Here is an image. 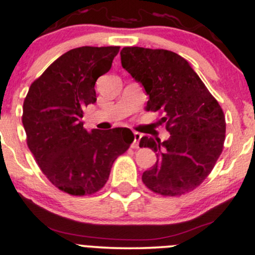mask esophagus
<instances>
[{"label": "esophagus", "instance_id": "1", "mask_svg": "<svg viewBox=\"0 0 255 255\" xmlns=\"http://www.w3.org/2000/svg\"><path fill=\"white\" fill-rule=\"evenodd\" d=\"M141 137H142V135L140 132H133V142L131 145L132 148H138V142H140Z\"/></svg>", "mask_w": 255, "mask_h": 255}]
</instances>
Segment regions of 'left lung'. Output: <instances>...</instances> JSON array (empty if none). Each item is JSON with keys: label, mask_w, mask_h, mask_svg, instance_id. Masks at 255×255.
<instances>
[{"label": "left lung", "mask_w": 255, "mask_h": 255, "mask_svg": "<svg viewBox=\"0 0 255 255\" xmlns=\"http://www.w3.org/2000/svg\"><path fill=\"white\" fill-rule=\"evenodd\" d=\"M122 65L145 88L147 112L163 114L169 138L143 136L140 147L156 152L157 162L142 174L149 190L180 196L198 188L222 153L226 122L212 97L189 62L163 49L128 46L120 51Z\"/></svg>", "instance_id": "obj_1"}]
</instances>
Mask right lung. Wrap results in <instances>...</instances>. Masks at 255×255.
Segmentation results:
<instances>
[{
    "mask_svg": "<svg viewBox=\"0 0 255 255\" xmlns=\"http://www.w3.org/2000/svg\"><path fill=\"white\" fill-rule=\"evenodd\" d=\"M119 46H82L65 52L30 85L23 103L27 145L57 189L92 195L108 180L115 159L133 141L130 128L87 131L83 110L96 103L94 85L112 67Z\"/></svg>",
    "mask_w": 255,
    "mask_h": 255,
    "instance_id": "right-lung-1",
    "label": "right lung"
}]
</instances>
